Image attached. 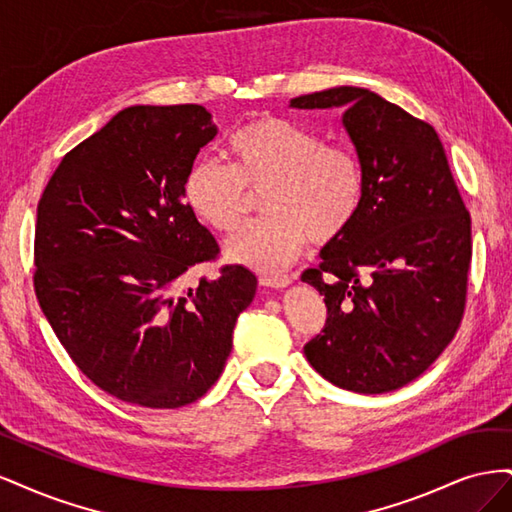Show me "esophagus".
I'll list each match as a JSON object with an SVG mask.
<instances>
[{
  "label": "esophagus",
  "mask_w": 512,
  "mask_h": 512,
  "mask_svg": "<svg viewBox=\"0 0 512 512\" xmlns=\"http://www.w3.org/2000/svg\"><path fill=\"white\" fill-rule=\"evenodd\" d=\"M260 284L267 288H286L292 284V275H277V273H265L260 275Z\"/></svg>",
  "instance_id": "34e87169"
}]
</instances>
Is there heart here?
<instances>
[{
  "label": "heart",
  "mask_w": 512,
  "mask_h": 512,
  "mask_svg": "<svg viewBox=\"0 0 512 512\" xmlns=\"http://www.w3.org/2000/svg\"><path fill=\"white\" fill-rule=\"evenodd\" d=\"M228 164L198 160L185 177V205L207 228L235 235L250 220L254 196L269 218L245 228L228 256L275 271L301 254L307 239L331 243L356 220L365 173L356 153L282 117H260L230 136Z\"/></svg>",
  "instance_id": "b5f03b06"
}]
</instances>
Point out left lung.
<instances>
[{"mask_svg":"<svg viewBox=\"0 0 512 512\" xmlns=\"http://www.w3.org/2000/svg\"><path fill=\"white\" fill-rule=\"evenodd\" d=\"M290 106H342L365 173L356 220L301 275L327 305V322L305 356L339 389H401L438 359L461 324L470 211L427 121L361 87L316 91Z\"/></svg>","mask_w":512,"mask_h":512,"instance_id":"1","label":"left lung"}]
</instances>
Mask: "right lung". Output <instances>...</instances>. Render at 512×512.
<instances>
[{
	"label": "right lung",
	"mask_w": 512,
	"mask_h": 512,
	"mask_svg": "<svg viewBox=\"0 0 512 512\" xmlns=\"http://www.w3.org/2000/svg\"><path fill=\"white\" fill-rule=\"evenodd\" d=\"M218 128L200 104L130 106L68 151L38 203L34 290L74 365L126 404L181 408L220 378L256 275L224 265L185 205Z\"/></svg>",
	"instance_id": "right-lung-1"
}]
</instances>
